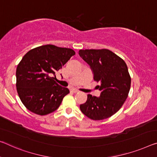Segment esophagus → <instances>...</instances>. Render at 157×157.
Returning a JSON list of instances; mask_svg holds the SVG:
<instances>
[{"mask_svg":"<svg viewBox=\"0 0 157 157\" xmlns=\"http://www.w3.org/2000/svg\"><path fill=\"white\" fill-rule=\"evenodd\" d=\"M71 91L72 93H78L79 92L78 90H76V89H71Z\"/></svg>","mask_w":157,"mask_h":157,"instance_id":"esophagus-1","label":"esophagus"}]
</instances>
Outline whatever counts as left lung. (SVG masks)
Here are the masks:
<instances>
[{
	"instance_id": "left-lung-1",
	"label": "left lung",
	"mask_w": 157,
	"mask_h": 157,
	"mask_svg": "<svg viewBox=\"0 0 157 157\" xmlns=\"http://www.w3.org/2000/svg\"><path fill=\"white\" fill-rule=\"evenodd\" d=\"M79 55L90 65L94 81L101 91L100 97L88 95L80 105L83 114L92 120H103L119 111L128 98L131 78L124 59L107 49L80 50Z\"/></svg>"
}]
</instances>
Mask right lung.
<instances>
[{"label":"right lung","instance_id":"obj_1","mask_svg":"<svg viewBox=\"0 0 157 157\" xmlns=\"http://www.w3.org/2000/svg\"><path fill=\"white\" fill-rule=\"evenodd\" d=\"M74 55L70 48L54 45H41L26 52L16 71L17 90L26 109L40 116L57 109L69 90L52 76Z\"/></svg>","mask_w":157,"mask_h":157}]
</instances>
